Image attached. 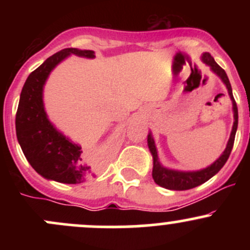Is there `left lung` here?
Instances as JSON below:
<instances>
[{
	"mask_svg": "<svg viewBox=\"0 0 250 250\" xmlns=\"http://www.w3.org/2000/svg\"><path fill=\"white\" fill-rule=\"evenodd\" d=\"M201 59H202L204 64L208 65V66L210 67V70L216 75V76L220 77V80L223 81L224 84H225L226 88H228L229 95H230L231 102H232V110H233V118H234L232 130H231L230 139L228 141L226 148L224 150V152L221 153L220 157H219L215 162L211 163L210 166H208L207 168H203V169H200V170H192V172H184V170H175V169H169V168L163 167V166L161 165L160 160H158L157 148H156L155 140H153L152 134H151V132L148 133L147 145L153 160L152 178L157 185L162 186V188H168V190H175V191L190 190V188H196V186L202 185L203 183H206V181H208L209 179L213 178V176L224 167V165H225L226 161H228L229 156H230L231 151H232V147H233L234 135H236L237 125H238V110H237L236 102H234L233 99L232 88H231L230 81H229V77L228 75H226L225 70L221 69V67L216 64L214 58L211 57L209 53L207 52L203 53Z\"/></svg>",
	"mask_w": 250,
	"mask_h": 250,
	"instance_id": "1",
	"label": "left lung"
}]
</instances>
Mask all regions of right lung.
Wrapping results in <instances>:
<instances>
[{
	"label": "right lung",
	"mask_w": 250,
	"mask_h": 250,
	"mask_svg": "<svg viewBox=\"0 0 250 250\" xmlns=\"http://www.w3.org/2000/svg\"><path fill=\"white\" fill-rule=\"evenodd\" d=\"M72 54L88 59L95 57L93 50L66 48L48 58L25 81L16 116L17 138L27 162L44 179L62 184L82 183L95 168L94 160L59 132L44 110L47 78L58 64Z\"/></svg>",
	"instance_id": "obj_1"
}]
</instances>
